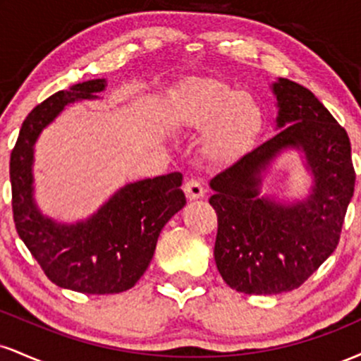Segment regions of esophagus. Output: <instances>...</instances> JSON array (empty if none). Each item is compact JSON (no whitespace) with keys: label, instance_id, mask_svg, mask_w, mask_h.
Returning a JSON list of instances; mask_svg holds the SVG:
<instances>
[{"label":"esophagus","instance_id":"obj_1","mask_svg":"<svg viewBox=\"0 0 361 361\" xmlns=\"http://www.w3.org/2000/svg\"><path fill=\"white\" fill-rule=\"evenodd\" d=\"M183 190H185V195L188 200H198V198H204L205 197V190L204 186L198 180H188L186 183L183 185Z\"/></svg>","mask_w":361,"mask_h":361}]
</instances>
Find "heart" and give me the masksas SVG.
Returning <instances> with one entry per match:
<instances>
[{
	"instance_id": "b5f03b06",
	"label": "heart",
	"mask_w": 361,
	"mask_h": 361,
	"mask_svg": "<svg viewBox=\"0 0 361 361\" xmlns=\"http://www.w3.org/2000/svg\"><path fill=\"white\" fill-rule=\"evenodd\" d=\"M169 118L178 128L204 130L202 154L219 166L246 154L264 127L259 102L217 78H195L183 82L171 98Z\"/></svg>"
}]
</instances>
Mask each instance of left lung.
<instances>
[{
	"label": "left lung",
	"mask_w": 361,
	"mask_h": 361,
	"mask_svg": "<svg viewBox=\"0 0 361 361\" xmlns=\"http://www.w3.org/2000/svg\"><path fill=\"white\" fill-rule=\"evenodd\" d=\"M276 135L224 169L210 188L219 229L214 258L224 281L250 295L299 288L339 243L355 192L346 130L312 91L279 78ZM299 150L313 178L310 193L292 202L260 193L264 175L281 152Z\"/></svg>",
	"instance_id": "8db88e82"
}]
</instances>
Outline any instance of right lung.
<instances>
[{"label": "right lung", "mask_w": 361, "mask_h": 361, "mask_svg": "<svg viewBox=\"0 0 361 361\" xmlns=\"http://www.w3.org/2000/svg\"><path fill=\"white\" fill-rule=\"evenodd\" d=\"M106 80L57 91L23 120L10 157L16 233L57 287L82 293H120L147 270L159 233L186 204L181 173L147 178L118 188L93 215L74 224L40 212L34 197L35 142L66 106L98 100Z\"/></svg>", "instance_id": "1"}]
</instances>
